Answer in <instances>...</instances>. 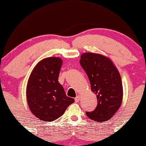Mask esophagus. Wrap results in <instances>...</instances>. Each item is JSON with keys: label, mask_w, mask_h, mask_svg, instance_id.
<instances>
[{"label": "esophagus", "mask_w": 146, "mask_h": 146, "mask_svg": "<svg viewBox=\"0 0 146 146\" xmlns=\"http://www.w3.org/2000/svg\"><path fill=\"white\" fill-rule=\"evenodd\" d=\"M80 95H78V96H77L76 98H75V102H78L79 101H80Z\"/></svg>", "instance_id": "1"}]
</instances>
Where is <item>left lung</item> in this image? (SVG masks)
<instances>
[{
    "label": "left lung",
    "instance_id": "1",
    "mask_svg": "<svg viewBox=\"0 0 146 146\" xmlns=\"http://www.w3.org/2000/svg\"><path fill=\"white\" fill-rule=\"evenodd\" d=\"M80 63L88 75L91 90L98 100L96 108L86 112V115L98 122L109 120L120 108L123 100L119 72L109 58L99 53H83Z\"/></svg>",
    "mask_w": 146,
    "mask_h": 146
}]
</instances>
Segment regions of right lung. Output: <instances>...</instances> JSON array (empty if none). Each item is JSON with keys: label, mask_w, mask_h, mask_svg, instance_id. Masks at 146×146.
Returning <instances> with one entry per match:
<instances>
[{"label": "right lung", "mask_w": 146, "mask_h": 146, "mask_svg": "<svg viewBox=\"0 0 146 146\" xmlns=\"http://www.w3.org/2000/svg\"><path fill=\"white\" fill-rule=\"evenodd\" d=\"M62 60L49 57L33 68L27 85L26 96L31 113L44 121H52L63 115L74 99L66 96L58 82Z\"/></svg>", "instance_id": "obj_1"}]
</instances>
